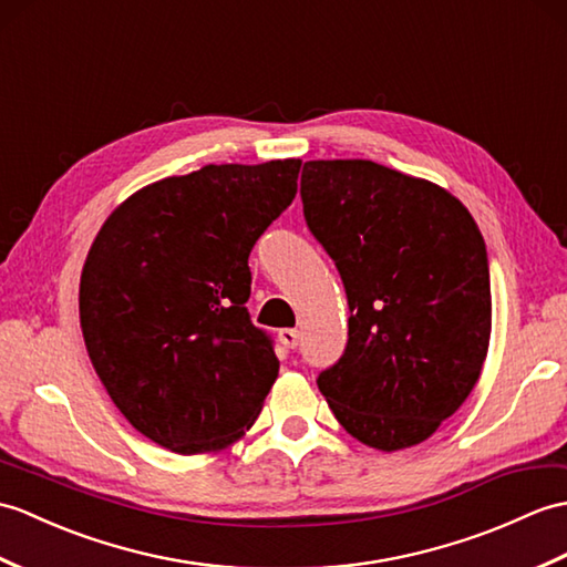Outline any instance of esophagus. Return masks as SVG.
I'll list each match as a JSON object with an SVG mask.
<instances>
[{"label": "esophagus", "mask_w": 567, "mask_h": 567, "mask_svg": "<svg viewBox=\"0 0 567 567\" xmlns=\"http://www.w3.org/2000/svg\"><path fill=\"white\" fill-rule=\"evenodd\" d=\"M280 343L287 348V350H295L299 346V331L297 328H282V331L278 333Z\"/></svg>", "instance_id": "1"}]
</instances>
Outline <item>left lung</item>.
<instances>
[{"label":"left lung","instance_id":"obj_1","mask_svg":"<svg viewBox=\"0 0 567 567\" xmlns=\"http://www.w3.org/2000/svg\"><path fill=\"white\" fill-rule=\"evenodd\" d=\"M301 203L350 307L343 358L316 384L338 423L372 450L425 442L468 399L488 354L478 224L437 183L367 159L307 162Z\"/></svg>","mask_w":567,"mask_h":567}]
</instances>
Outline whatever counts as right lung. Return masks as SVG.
Here are the masks:
<instances>
[{"label":"right lung","instance_id":"add662e5","mask_svg":"<svg viewBox=\"0 0 567 567\" xmlns=\"http://www.w3.org/2000/svg\"><path fill=\"white\" fill-rule=\"evenodd\" d=\"M301 159L207 164L140 188L82 270L91 364L127 423L176 454L241 440L280 372L251 323L248 256L295 200Z\"/></svg>","mask_w":567,"mask_h":567}]
</instances>
